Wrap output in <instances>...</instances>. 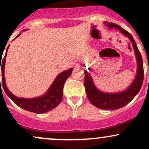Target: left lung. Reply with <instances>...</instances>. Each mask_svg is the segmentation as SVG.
<instances>
[{"label": "left lung", "instance_id": "8db88e82", "mask_svg": "<svg viewBox=\"0 0 149 149\" xmlns=\"http://www.w3.org/2000/svg\"><path fill=\"white\" fill-rule=\"evenodd\" d=\"M109 29L118 30L125 36L128 38L132 42L136 60V72L132 83L125 90L121 92H107L98 89L93 81V78L90 73L85 70L84 84L87 96L92 105L103 110H116L125 107L134 99L139 92L143 80V60L136 42L132 36L122 27L112 22H104Z\"/></svg>", "mask_w": 149, "mask_h": 149}]
</instances>
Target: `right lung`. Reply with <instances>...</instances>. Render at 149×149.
I'll return each mask as SVG.
<instances>
[{
    "label": "right lung",
    "instance_id": "add662e5",
    "mask_svg": "<svg viewBox=\"0 0 149 149\" xmlns=\"http://www.w3.org/2000/svg\"><path fill=\"white\" fill-rule=\"evenodd\" d=\"M26 31V29L23 30L22 31ZM21 33L16 38L19 36ZM8 47H9V45L6 49L4 58L2 59V58L1 57L0 59V70H1V73H2V80L1 81L0 79V85L1 82L3 90H4L6 95L19 107L22 108L26 111H28L35 113H44L49 111L52 110L53 109L57 107L61 102V99H62L63 88H64L65 81L71 75L73 68H70L69 69L66 70V71H63L59 75H57L55 79L52 82V85L49 86L48 90L42 95L34 97V98H23V97H16L8 90L6 83V78H5V65H6V56Z\"/></svg>",
    "mask_w": 149,
    "mask_h": 149
}]
</instances>
